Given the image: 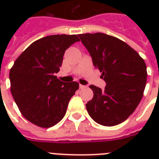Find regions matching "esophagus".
Returning <instances> with one entry per match:
<instances>
[{
	"mask_svg": "<svg viewBox=\"0 0 159 159\" xmlns=\"http://www.w3.org/2000/svg\"><path fill=\"white\" fill-rule=\"evenodd\" d=\"M80 89H85V88H87V86H84V85H79Z\"/></svg>",
	"mask_w": 159,
	"mask_h": 159,
	"instance_id": "34e87169",
	"label": "esophagus"
}]
</instances>
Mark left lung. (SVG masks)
<instances>
[{
	"mask_svg": "<svg viewBox=\"0 0 159 159\" xmlns=\"http://www.w3.org/2000/svg\"><path fill=\"white\" fill-rule=\"evenodd\" d=\"M106 83L104 90L94 85L93 98L86 104L94 121L114 126L125 121L139 104L147 82L145 62L124 41L103 33L78 35Z\"/></svg>",
	"mask_w": 159,
	"mask_h": 159,
	"instance_id": "left-lung-1",
	"label": "left lung"
}]
</instances>
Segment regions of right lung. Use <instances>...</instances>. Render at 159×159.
Returning <instances> with one entry per match:
<instances>
[{"label":"right lung","instance_id":"right-lung-1","mask_svg":"<svg viewBox=\"0 0 159 159\" xmlns=\"http://www.w3.org/2000/svg\"><path fill=\"white\" fill-rule=\"evenodd\" d=\"M79 40L76 34L46 36L31 43L14 62L11 94L22 116L34 125L49 128L64 117L79 83L61 82L55 73L66 49Z\"/></svg>","mask_w":159,"mask_h":159}]
</instances>
